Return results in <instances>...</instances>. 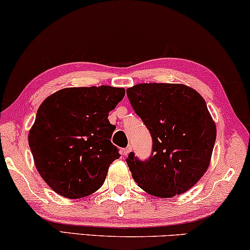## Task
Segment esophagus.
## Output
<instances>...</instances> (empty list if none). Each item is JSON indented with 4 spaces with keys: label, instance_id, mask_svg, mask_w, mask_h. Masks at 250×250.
I'll use <instances>...</instances> for the list:
<instances>
[{
    "label": "esophagus",
    "instance_id": "1",
    "mask_svg": "<svg viewBox=\"0 0 250 250\" xmlns=\"http://www.w3.org/2000/svg\"><path fill=\"white\" fill-rule=\"evenodd\" d=\"M130 151H131V146H126V148L125 149H124V150H122V156H128V154H129V152Z\"/></svg>",
    "mask_w": 250,
    "mask_h": 250
}]
</instances>
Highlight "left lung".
<instances>
[{"label": "left lung", "instance_id": "1", "mask_svg": "<svg viewBox=\"0 0 250 250\" xmlns=\"http://www.w3.org/2000/svg\"><path fill=\"white\" fill-rule=\"evenodd\" d=\"M126 96L152 137V153L126 158L132 178L150 195L170 198L193 187L210 164L217 129L204 98L179 83H141Z\"/></svg>", "mask_w": 250, "mask_h": 250}]
</instances>
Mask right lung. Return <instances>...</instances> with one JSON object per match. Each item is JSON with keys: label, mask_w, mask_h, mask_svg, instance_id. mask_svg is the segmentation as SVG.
Here are the masks:
<instances>
[{"label": "right lung", "mask_w": 250, "mask_h": 250, "mask_svg": "<svg viewBox=\"0 0 250 250\" xmlns=\"http://www.w3.org/2000/svg\"><path fill=\"white\" fill-rule=\"evenodd\" d=\"M125 94L109 85L65 88L40 105L29 146L40 176L59 195L78 199L104 185L109 166L120 158L110 141L116 126L109 112Z\"/></svg>", "instance_id": "right-lung-1"}]
</instances>
